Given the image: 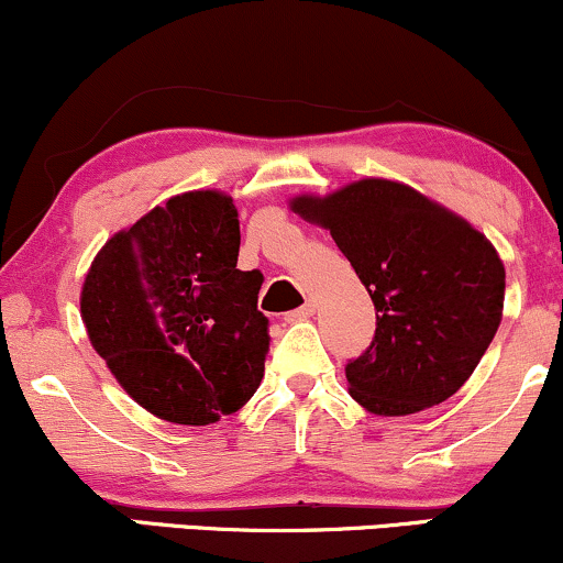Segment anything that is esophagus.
<instances>
[{
    "label": "esophagus",
    "instance_id": "34e87169",
    "mask_svg": "<svg viewBox=\"0 0 563 563\" xmlns=\"http://www.w3.org/2000/svg\"><path fill=\"white\" fill-rule=\"evenodd\" d=\"M311 314H314V303L307 301V303H303V307L294 309V311H288V314H286V322H301V320H309Z\"/></svg>",
    "mask_w": 563,
    "mask_h": 563
}]
</instances>
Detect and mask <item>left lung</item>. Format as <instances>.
<instances>
[{
    "label": "left lung",
    "mask_w": 563,
    "mask_h": 563,
    "mask_svg": "<svg viewBox=\"0 0 563 563\" xmlns=\"http://www.w3.org/2000/svg\"><path fill=\"white\" fill-rule=\"evenodd\" d=\"M288 205L330 230L375 303V341L346 364L351 398L377 417L417 415L451 398L504 317L506 269L496 246L398 180L362 178Z\"/></svg>",
    "instance_id": "8db88e82"
}]
</instances>
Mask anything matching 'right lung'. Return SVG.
Wrapping results in <instances>:
<instances>
[{"mask_svg":"<svg viewBox=\"0 0 563 563\" xmlns=\"http://www.w3.org/2000/svg\"><path fill=\"white\" fill-rule=\"evenodd\" d=\"M239 246V209L207 188L170 196L114 233L88 267V341L128 396L165 422L212 424L260 388L264 277L235 267Z\"/></svg>","mask_w":563,"mask_h":563,"instance_id":"right-lung-1","label":"right lung"}]
</instances>
